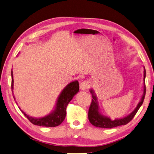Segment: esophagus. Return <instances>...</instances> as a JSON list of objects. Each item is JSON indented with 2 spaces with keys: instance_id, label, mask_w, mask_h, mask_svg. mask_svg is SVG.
<instances>
[{
  "instance_id": "34e87169",
  "label": "esophagus",
  "mask_w": 154,
  "mask_h": 154,
  "mask_svg": "<svg viewBox=\"0 0 154 154\" xmlns=\"http://www.w3.org/2000/svg\"><path fill=\"white\" fill-rule=\"evenodd\" d=\"M90 87V83L88 81H85L83 82H82L81 85H80V88L81 90H88Z\"/></svg>"
}]
</instances>
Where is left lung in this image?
Listing matches in <instances>:
<instances>
[{
	"label": "left lung",
	"mask_w": 154,
	"mask_h": 154,
	"mask_svg": "<svg viewBox=\"0 0 154 154\" xmlns=\"http://www.w3.org/2000/svg\"><path fill=\"white\" fill-rule=\"evenodd\" d=\"M144 68V79H143V95L141 96L140 101L139 103L137 104V107L133 111L129 114L128 115L125 116L124 117L120 118H115V120H112L109 116H107L101 112L100 107L99 105V102L97 101V97L96 94L94 92V90L92 88H90V92L92 94V103L90 105V107L89 108L88 111V120L90 123L93 125L96 126L97 128H109L111 129L113 128L117 127V126H120L122 125H125L131 121L133 118L135 116L139 108L141 107L142 104H143L145 94H146V86H145V78H146V69L144 66H143Z\"/></svg>",
	"instance_id": "1"
}]
</instances>
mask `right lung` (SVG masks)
Listing matches in <instances>:
<instances>
[{"label": "right lung", "instance_id": "obj_1", "mask_svg": "<svg viewBox=\"0 0 154 154\" xmlns=\"http://www.w3.org/2000/svg\"><path fill=\"white\" fill-rule=\"evenodd\" d=\"M11 90L12 93L14 92V76L13 71H11ZM79 91V85L77 80H75L66 86V87L63 89L60 94L58 96L53 109L49 115L45 116L35 118L30 116L22 111L21 108L19 107L21 112L24 114V115L28 118L29 121L34 125H37L39 126H45V127H56L62 124V122L64 120L66 115V107L69 103L70 101L73 99V97ZM13 96L14 100L15 101V97ZM16 102V101H15ZM17 103V102H16Z\"/></svg>", "mask_w": 154, "mask_h": 154}]
</instances>
